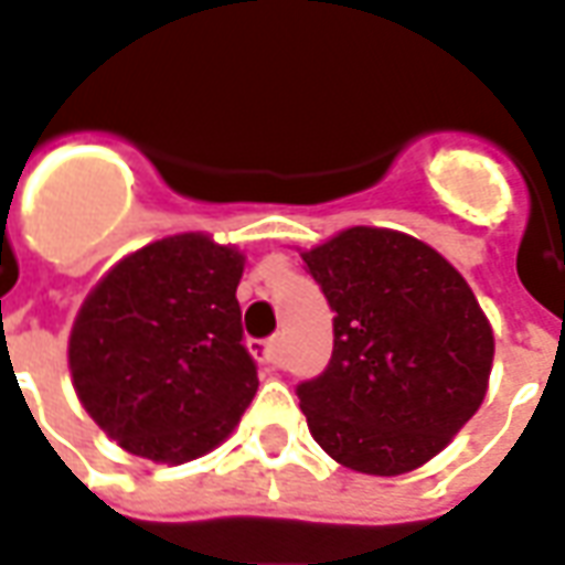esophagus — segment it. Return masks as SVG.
I'll return each instance as SVG.
<instances>
[{
  "label": "esophagus",
  "instance_id": "obj_1",
  "mask_svg": "<svg viewBox=\"0 0 565 565\" xmlns=\"http://www.w3.org/2000/svg\"><path fill=\"white\" fill-rule=\"evenodd\" d=\"M253 355L262 361V364H270V367H279V337H270V340H253L249 343Z\"/></svg>",
  "mask_w": 565,
  "mask_h": 565
}]
</instances>
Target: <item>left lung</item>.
<instances>
[{"mask_svg": "<svg viewBox=\"0 0 565 565\" xmlns=\"http://www.w3.org/2000/svg\"><path fill=\"white\" fill-rule=\"evenodd\" d=\"M300 258L337 312L328 367L298 385L312 439L367 476L422 467L488 391L493 331L472 288L388 228H345Z\"/></svg>", "mask_w": 565, "mask_h": 565, "instance_id": "8db88e82", "label": "left lung"}]
</instances>
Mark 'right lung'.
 I'll list each match as a JSON object with an SVG mask.
<instances>
[{"instance_id":"1","label":"right lung","mask_w":565,"mask_h":565,"mask_svg":"<svg viewBox=\"0 0 565 565\" xmlns=\"http://www.w3.org/2000/svg\"><path fill=\"white\" fill-rule=\"evenodd\" d=\"M243 255L174 234L126 255L74 319L68 367L89 418L131 455L186 463L232 434L258 388L243 345Z\"/></svg>"}]
</instances>
